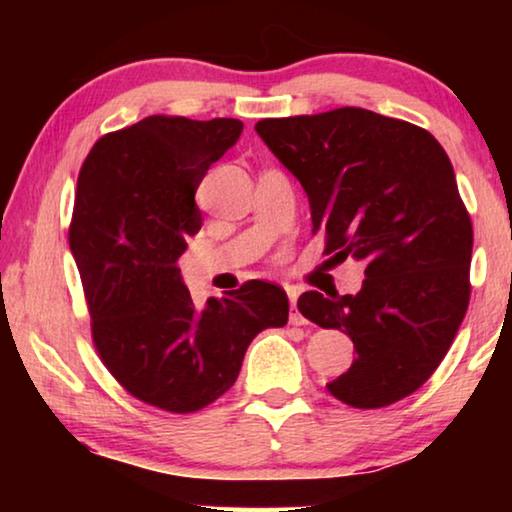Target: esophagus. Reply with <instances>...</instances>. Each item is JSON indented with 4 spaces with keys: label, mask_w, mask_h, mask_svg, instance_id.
<instances>
[{
    "label": "esophagus",
    "mask_w": 512,
    "mask_h": 512,
    "mask_svg": "<svg viewBox=\"0 0 512 512\" xmlns=\"http://www.w3.org/2000/svg\"><path fill=\"white\" fill-rule=\"evenodd\" d=\"M286 293H289V300H291V324H296V326L305 324L303 314H300L298 307H296L298 296H300V289H298V286H286Z\"/></svg>",
    "instance_id": "1"
}]
</instances>
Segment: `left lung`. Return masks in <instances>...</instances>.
Returning a JSON list of instances; mask_svg holds the SVG:
<instances>
[{"label":"left lung","instance_id":"8db88e82","mask_svg":"<svg viewBox=\"0 0 512 512\" xmlns=\"http://www.w3.org/2000/svg\"><path fill=\"white\" fill-rule=\"evenodd\" d=\"M256 132L305 188L324 254L366 263L356 296L298 298L305 319L354 342V363L328 391L361 410L410 396L471 300L473 226L445 149L419 125L359 107L263 118Z\"/></svg>","mask_w":512,"mask_h":512}]
</instances>
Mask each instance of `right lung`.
<instances>
[{
	"instance_id": "1",
	"label": "right lung",
	"mask_w": 512,
	"mask_h": 512,
	"mask_svg": "<svg viewBox=\"0 0 512 512\" xmlns=\"http://www.w3.org/2000/svg\"><path fill=\"white\" fill-rule=\"evenodd\" d=\"M240 135L237 118L149 116L97 139L76 184L69 249L97 354L130 396L177 415L226 394L249 342L289 321L263 279L198 310L177 268L202 226L195 191Z\"/></svg>"
}]
</instances>
